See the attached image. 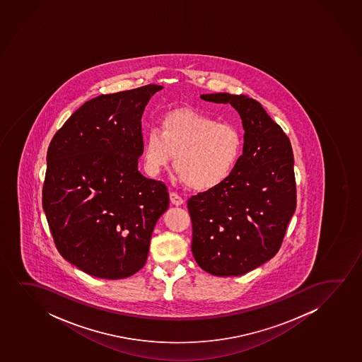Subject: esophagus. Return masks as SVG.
Listing matches in <instances>:
<instances>
[{
	"label": "esophagus",
	"mask_w": 362,
	"mask_h": 362,
	"mask_svg": "<svg viewBox=\"0 0 362 362\" xmlns=\"http://www.w3.org/2000/svg\"><path fill=\"white\" fill-rule=\"evenodd\" d=\"M169 199H170V203L175 205V206H180V205H183L184 204L183 198H182L180 195H178V194L174 193V192L169 194Z\"/></svg>",
	"instance_id": "1"
}]
</instances>
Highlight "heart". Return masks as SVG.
<instances>
[{
  "mask_svg": "<svg viewBox=\"0 0 362 362\" xmlns=\"http://www.w3.org/2000/svg\"><path fill=\"white\" fill-rule=\"evenodd\" d=\"M243 148V134L235 124L193 110H175L160 119V129L146 134L144 168L157 175L177 155L174 167L184 183L209 192L231 178Z\"/></svg>",
  "mask_w": 362,
  "mask_h": 362,
  "instance_id": "1",
  "label": "heart"
}]
</instances>
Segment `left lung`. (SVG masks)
I'll return each mask as SVG.
<instances>
[{
    "label": "left lung",
    "mask_w": 362,
    "mask_h": 362,
    "mask_svg": "<svg viewBox=\"0 0 362 362\" xmlns=\"http://www.w3.org/2000/svg\"><path fill=\"white\" fill-rule=\"evenodd\" d=\"M200 98L231 105L243 119L245 142L231 178L188 200L192 251L205 272L243 276L278 252L296 211L292 146L256 100L228 93Z\"/></svg>",
    "instance_id": "8db88e82"
}]
</instances>
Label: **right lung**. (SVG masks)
Returning a JSON list of instances; mask_svg holds the SVG:
<instances>
[{
    "label": "right lung",
    "mask_w": 362,
    "mask_h": 362,
    "mask_svg": "<svg viewBox=\"0 0 362 362\" xmlns=\"http://www.w3.org/2000/svg\"><path fill=\"white\" fill-rule=\"evenodd\" d=\"M160 85L86 101L54 134L47 152L43 210L60 255L104 279L144 267L168 189L139 173L141 119Z\"/></svg>",
    "instance_id": "obj_1"
}]
</instances>
